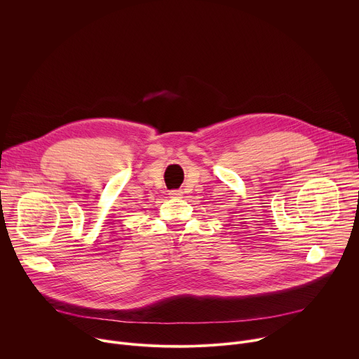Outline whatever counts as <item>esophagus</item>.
I'll return each mask as SVG.
<instances>
[{
    "label": "esophagus",
    "mask_w": 359,
    "mask_h": 359,
    "mask_svg": "<svg viewBox=\"0 0 359 359\" xmlns=\"http://www.w3.org/2000/svg\"><path fill=\"white\" fill-rule=\"evenodd\" d=\"M172 197H182L183 196V191L182 190H170L169 193Z\"/></svg>",
    "instance_id": "esophagus-1"
}]
</instances>
